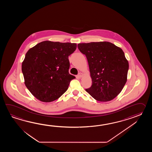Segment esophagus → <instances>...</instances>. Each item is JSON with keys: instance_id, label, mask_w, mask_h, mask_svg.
<instances>
[{"instance_id": "obj_1", "label": "esophagus", "mask_w": 152, "mask_h": 152, "mask_svg": "<svg viewBox=\"0 0 152 152\" xmlns=\"http://www.w3.org/2000/svg\"><path fill=\"white\" fill-rule=\"evenodd\" d=\"M83 76V73H79L78 75H77V77H82Z\"/></svg>"}]
</instances>
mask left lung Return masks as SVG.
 <instances>
[{"label":"left lung","mask_w":152,"mask_h":152,"mask_svg":"<svg viewBox=\"0 0 152 152\" xmlns=\"http://www.w3.org/2000/svg\"><path fill=\"white\" fill-rule=\"evenodd\" d=\"M86 56L92 86L86 91L96 100H113L122 90L127 80L129 63L122 49L109 42L79 43Z\"/></svg>","instance_id":"8db88e82"}]
</instances>
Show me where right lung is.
Returning <instances> with one entry per match:
<instances>
[{"label":"right lung","instance_id":"1","mask_svg":"<svg viewBox=\"0 0 152 152\" xmlns=\"http://www.w3.org/2000/svg\"><path fill=\"white\" fill-rule=\"evenodd\" d=\"M76 48V43L45 41L26 53L22 65L24 83L37 99L51 102L67 90L75 78L68 72V56Z\"/></svg>","mask_w":152,"mask_h":152}]
</instances>
